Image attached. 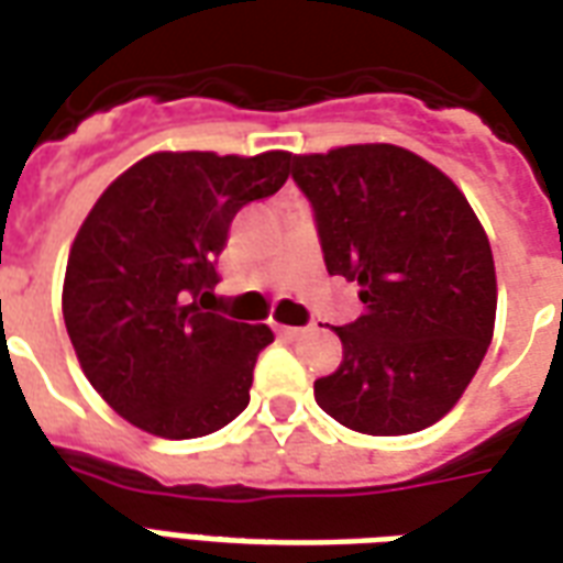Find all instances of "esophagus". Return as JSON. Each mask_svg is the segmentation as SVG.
I'll return each instance as SVG.
<instances>
[{
	"instance_id": "1",
	"label": "esophagus",
	"mask_w": 563,
	"mask_h": 563,
	"mask_svg": "<svg viewBox=\"0 0 563 563\" xmlns=\"http://www.w3.org/2000/svg\"><path fill=\"white\" fill-rule=\"evenodd\" d=\"M278 332H282L285 339H302V335L309 332V327H285V323H282V327H278Z\"/></svg>"
}]
</instances>
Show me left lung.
Segmentation results:
<instances>
[{
	"instance_id": "obj_1",
	"label": "left lung",
	"mask_w": 563,
	"mask_h": 563,
	"mask_svg": "<svg viewBox=\"0 0 563 563\" xmlns=\"http://www.w3.org/2000/svg\"><path fill=\"white\" fill-rule=\"evenodd\" d=\"M290 162L323 264L363 302L335 327L342 366L314 380V399L354 432H420L462 399L492 342L489 236L453 179L411 150L356 143Z\"/></svg>"
}]
</instances>
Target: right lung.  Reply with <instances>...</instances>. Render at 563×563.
<instances>
[{"label":"right lung","mask_w":563,"mask_h":563,"mask_svg":"<svg viewBox=\"0 0 563 563\" xmlns=\"http://www.w3.org/2000/svg\"><path fill=\"white\" fill-rule=\"evenodd\" d=\"M290 158L152 152L89 209L65 266V330L89 384L131 426L186 441L245 411L273 330L216 314V261L233 216L276 195Z\"/></svg>","instance_id":"1"}]
</instances>
